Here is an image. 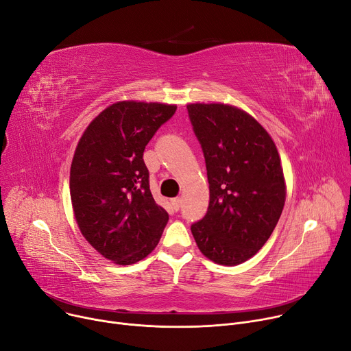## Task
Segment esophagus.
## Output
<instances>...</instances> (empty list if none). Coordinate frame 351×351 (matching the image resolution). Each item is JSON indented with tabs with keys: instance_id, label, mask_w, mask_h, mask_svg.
I'll use <instances>...</instances> for the list:
<instances>
[{
	"instance_id": "34e87169",
	"label": "esophagus",
	"mask_w": 351,
	"mask_h": 351,
	"mask_svg": "<svg viewBox=\"0 0 351 351\" xmlns=\"http://www.w3.org/2000/svg\"><path fill=\"white\" fill-rule=\"evenodd\" d=\"M171 205H173V208H174L176 210H178L180 206H181V198H173V199H171Z\"/></svg>"
}]
</instances>
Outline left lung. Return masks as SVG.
I'll list each match as a JSON object with an SVG mask.
<instances>
[{
	"mask_svg": "<svg viewBox=\"0 0 351 351\" xmlns=\"http://www.w3.org/2000/svg\"><path fill=\"white\" fill-rule=\"evenodd\" d=\"M186 110L209 182L208 210L191 232L209 260L241 264L264 246L284 208L277 147L254 118L234 106L191 104Z\"/></svg>",
	"mask_w": 351,
	"mask_h": 351,
	"instance_id": "8db88e82",
	"label": "left lung"
}]
</instances>
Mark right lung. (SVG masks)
Masks as SVG:
<instances>
[{"label": "right lung", "instance_id": "add662e5", "mask_svg": "<svg viewBox=\"0 0 351 351\" xmlns=\"http://www.w3.org/2000/svg\"><path fill=\"white\" fill-rule=\"evenodd\" d=\"M176 105L122 101L86 129L70 170L74 217L88 243L105 258L129 265L158 243L169 213L156 204L143 152Z\"/></svg>", "mask_w": 351, "mask_h": 351}]
</instances>
